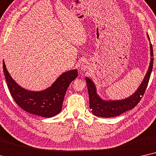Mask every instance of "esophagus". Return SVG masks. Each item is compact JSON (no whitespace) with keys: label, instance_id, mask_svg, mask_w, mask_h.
<instances>
[{"label":"esophagus","instance_id":"1","mask_svg":"<svg viewBox=\"0 0 156 156\" xmlns=\"http://www.w3.org/2000/svg\"><path fill=\"white\" fill-rule=\"evenodd\" d=\"M88 68V64L86 63V62H83L81 64V69L83 70H86Z\"/></svg>","mask_w":156,"mask_h":156}]
</instances>
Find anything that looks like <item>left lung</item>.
<instances>
[{"label": "left lung", "instance_id": "1", "mask_svg": "<svg viewBox=\"0 0 156 156\" xmlns=\"http://www.w3.org/2000/svg\"><path fill=\"white\" fill-rule=\"evenodd\" d=\"M149 41L150 38L148 35ZM151 50V61L149 65L148 71H147L144 79L143 80L140 86L129 97L122 100H109L105 101L101 98L98 95L95 85L90 78L88 77L86 78V81L88 86V91L89 95V103H90V108L93 115L103 118H111L120 115V114L125 113L126 111H130L138 103L140 102L144 94L146 89L148 86V83L150 79V76L152 72L153 64V47L150 43Z\"/></svg>", "mask_w": 156, "mask_h": 156}]
</instances>
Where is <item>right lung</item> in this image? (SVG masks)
<instances>
[{
  "label": "right lung",
  "mask_w": 156,
  "mask_h": 156,
  "mask_svg": "<svg viewBox=\"0 0 156 156\" xmlns=\"http://www.w3.org/2000/svg\"><path fill=\"white\" fill-rule=\"evenodd\" d=\"M3 68L9 91L16 103L25 111L44 118H51L62 110L63 99L70 83L78 76L73 69L62 73L48 88L41 91L26 90L10 76L4 61Z\"/></svg>",
  "instance_id": "1"
}]
</instances>
